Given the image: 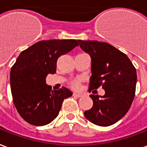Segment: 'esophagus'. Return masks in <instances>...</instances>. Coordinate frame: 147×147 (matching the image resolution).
<instances>
[{
    "mask_svg": "<svg viewBox=\"0 0 147 147\" xmlns=\"http://www.w3.org/2000/svg\"><path fill=\"white\" fill-rule=\"evenodd\" d=\"M74 97H77V98H81V97H82V94H80V93H74Z\"/></svg>",
    "mask_w": 147,
    "mask_h": 147,
    "instance_id": "1",
    "label": "esophagus"
}]
</instances>
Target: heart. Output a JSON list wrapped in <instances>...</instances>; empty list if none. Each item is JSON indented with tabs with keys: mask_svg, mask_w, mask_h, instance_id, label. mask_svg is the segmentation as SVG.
Masks as SVG:
<instances>
[{
	"mask_svg": "<svg viewBox=\"0 0 147 147\" xmlns=\"http://www.w3.org/2000/svg\"><path fill=\"white\" fill-rule=\"evenodd\" d=\"M73 86L74 87H78L79 86V82H78V81H74V82H73Z\"/></svg>",
	"mask_w": 147,
	"mask_h": 147,
	"instance_id": "heart-1",
	"label": "heart"
}]
</instances>
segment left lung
<instances>
[{
	"label": "left lung",
	"instance_id": "obj_1",
	"mask_svg": "<svg viewBox=\"0 0 147 147\" xmlns=\"http://www.w3.org/2000/svg\"><path fill=\"white\" fill-rule=\"evenodd\" d=\"M81 49L91 57L90 90L102 86L103 96L90 94L94 105L85 117L100 126H109L128 112L136 89L137 74L125 53L106 42L78 40Z\"/></svg>",
	"mask_w": 147,
	"mask_h": 147
}]
</instances>
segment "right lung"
<instances>
[{
    "label": "right lung",
    "instance_id": "add662e5",
    "mask_svg": "<svg viewBox=\"0 0 147 147\" xmlns=\"http://www.w3.org/2000/svg\"><path fill=\"white\" fill-rule=\"evenodd\" d=\"M78 45L74 39L41 41L18 56L10 72V86L15 107L28 123H50L59 114L64 99L72 96V91L65 87L52 90L45 78L56 73L58 57Z\"/></svg>",
    "mask_w": 147,
    "mask_h": 147
}]
</instances>
